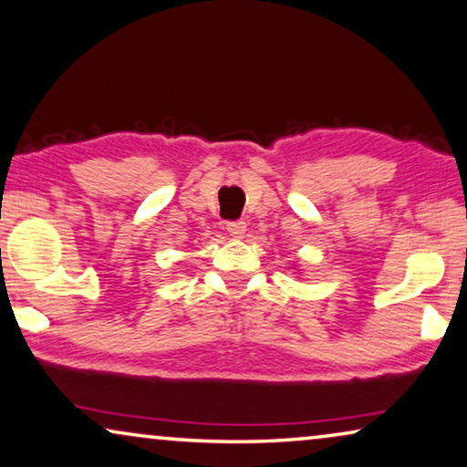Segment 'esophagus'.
Returning <instances> with one entry per match:
<instances>
[{"instance_id":"obj_1","label":"esophagus","mask_w":467,"mask_h":467,"mask_svg":"<svg viewBox=\"0 0 467 467\" xmlns=\"http://www.w3.org/2000/svg\"><path fill=\"white\" fill-rule=\"evenodd\" d=\"M225 229L232 238H242V235L246 234V223L244 221H229Z\"/></svg>"}]
</instances>
